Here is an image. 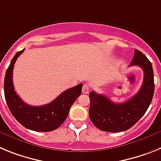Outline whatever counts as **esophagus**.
<instances>
[{"label":"esophagus","mask_w":161,"mask_h":161,"mask_svg":"<svg viewBox=\"0 0 161 161\" xmlns=\"http://www.w3.org/2000/svg\"><path fill=\"white\" fill-rule=\"evenodd\" d=\"M89 92V87L87 84H85L82 87V93H88Z\"/></svg>","instance_id":"obj_1"}]
</instances>
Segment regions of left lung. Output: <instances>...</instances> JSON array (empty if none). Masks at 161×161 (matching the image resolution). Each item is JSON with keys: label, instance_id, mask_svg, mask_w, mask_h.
I'll list each match as a JSON object with an SVG mask.
<instances>
[{"label": "left lung", "instance_id": "left-lung-1", "mask_svg": "<svg viewBox=\"0 0 161 161\" xmlns=\"http://www.w3.org/2000/svg\"><path fill=\"white\" fill-rule=\"evenodd\" d=\"M130 66L143 69L144 76L141 89L128 101L114 103L105 95L93 91L89 93V118L99 130L120 132L128 130L143 117L153 100L155 90L153 65L141 52L135 49Z\"/></svg>", "mask_w": 161, "mask_h": 161}]
</instances>
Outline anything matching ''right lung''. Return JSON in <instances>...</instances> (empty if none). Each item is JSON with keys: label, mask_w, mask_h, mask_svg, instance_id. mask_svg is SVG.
Segmentation results:
<instances>
[{"label": "right lung", "mask_w": 161, "mask_h": 161, "mask_svg": "<svg viewBox=\"0 0 161 161\" xmlns=\"http://www.w3.org/2000/svg\"><path fill=\"white\" fill-rule=\"evenodd\" d=\"M23 52L24 49L17 52L5 72V101L14 117L25 128L35 131H52L57 129L67 119L72 105L81 94L83 84L67 89L55 100L44 106H33L25 103L14 91L13 84L14 64Z\"/></svg>", "instance_id": "obj_1"}]
</instances>
